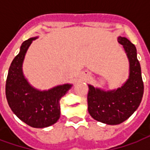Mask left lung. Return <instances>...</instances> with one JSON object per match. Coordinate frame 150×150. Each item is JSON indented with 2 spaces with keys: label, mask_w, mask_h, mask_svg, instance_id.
Here are the masks:
<instances>
[{
  "label": "left lung",
  "mask_w": 150,
  "mask_h": 150,
  "mask_svg": "<svg viewBox=\"0 0 150 150\" xmlns=\"http://www.w3.org/2000/svg\"><path fill=\"white\" fill-rule=\"evenodd\" d=\"M118 42L125 50L129 62V76L117 89L104 91L88 85V112L97 121L107 125H119L132 116L141 104L144 93L142 70L135 46L125 37Z\"/></svg>",
  "instance_id": "left-lung-1"
}]
</instances>
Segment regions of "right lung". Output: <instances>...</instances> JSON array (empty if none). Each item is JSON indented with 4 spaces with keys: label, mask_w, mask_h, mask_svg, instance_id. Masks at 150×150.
Wrapping results in <instances>:
<instances>
[{
    "label": "right lung",
    "mask_w": 150,
    "mask_h": 150,
    "mask_svg": "<svg viewBox=\"0 0 150 150\" xmlns=\"http://www.w3.org/2000/svg\"><path fill=\"white\" fill-rule=\"evenodd\" d=\"M36 38H29L21 44L20 52L8 69L5 95L11 110L21 120L34 128H46L59 119V101L72 84L66 83L40 91L29 83L23 75L22 63L29 46Z\"/></svg>",
    "instance_id": "add662e5"
}]
</instances>
